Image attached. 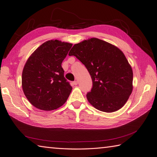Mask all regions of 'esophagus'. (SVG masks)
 Wrapping results in <instances>:
<instances>
[{"mask_svg": "<svg viewBox=\"0 0 157 157\" xmlns=\"http://www.w3.org/2000/svg\"><path fill=\"white\" fill-rule=\"evenodd\" d=\"M78 83V80H75V81L73 82V84H74V85H77Z\"/></svg>", "mask_w": 157, "mask_h": 157, "instance_id": "1", "label": "esophagus"}]
</instances>
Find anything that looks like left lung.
I'll return each instance as SVG.
<instances>
[{
  "label": "left lung",
  "instance_id": "1",
  "mask_svg": "<svg viewBox=\"0 0 157 157\" xmlns=\"http://www.w3.org/2000/svg\"><path fill=\"white\" fill-rule=\"evenodd\" d=\"M69 56L86 66L92 79L88 102L98 110L113 113L128 101L133 90V71L124 53L115 45L91 38L75 44Z\"/></svg>",
  "mask_w": 157,
  "mask_h": 157
}]
</instances>
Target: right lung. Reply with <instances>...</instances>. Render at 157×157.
Masks as SVG:
<instances>
[{
	"instance_id": "add662e5",
	"label": "right lung",
	"mask_w": 157,
	"mask_h": 157,
	"mask_svg": "<svg viewBox=\"0 0 157 157\" xmlns=\"http://www.w3.org/2000/svg\"><path fill=\"white\" fill-rule=\"evenodd\" d=\"M73 44L48 40L29 56L22 72L23 93L31 104L43 111H52L67 101L72 87L61 67Z\"/></svg>"
}]
</instances>
